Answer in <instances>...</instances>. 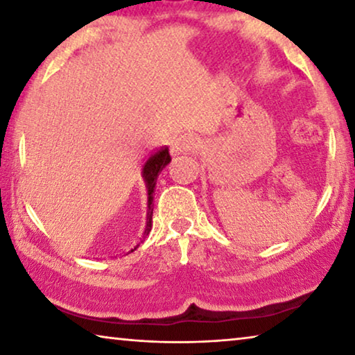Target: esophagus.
Returning a JSON list of instances; mask_svg holds the SVG:
<instances>
[{
    "instance_id": "34e87169",
    "label": "esophagus",
    "mask_w": 355,
    "mask_h": 355,
    "mask_svg": "<svg viewBox=\"0 0 355 355\" xmlns=\"http://www.w3.org/2000/svg\"><path fill=\"white\" fill-rule=\"evenodd\" d=\"M196 148H197V141L191 136L178 137L177 141L172 142V147H171L173 155H178V153H183V152H194Z\"/></svg>"
}]
</instances>
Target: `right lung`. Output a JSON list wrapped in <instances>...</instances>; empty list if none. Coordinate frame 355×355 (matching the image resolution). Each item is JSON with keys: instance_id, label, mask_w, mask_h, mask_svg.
Wrapping results in <instances>:
<instances>
[{"instance_id": "1", "label": "right lung", "mask_w": 355, "mask_h": 355, "mask_svg": "<svg viewBox=\"0 0 355 355\" xmlns=\"http://www.w3.org/2000/svg\"><path fill=\"white\" fill-rule=\"evenodd\" d=\"M169 163H171L169 148L163 147L150 155L146 161V164H144V167H142V178H144V182H146V188H147V222H146V230H144V236H147L150 230H152V216H153L152 203H153V192H155L156 180H158V175L161 173V171H163Z\"/></svg>"}]
</instances>
